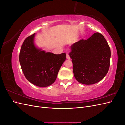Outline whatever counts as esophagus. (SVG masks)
<instances>
[{"label": "esophagus", "instance_id": "esophagus-1", "mask_svg": "<svg viewBox=\"0 0 125 125\" xmlns=\"http://www.w3.org/2000/svg\"><path fill=\"white\" fill-rule=\"evenodd\" d=\"M67 58L68 59H70L69 55L68 54V53H67Z\"/></svg>", "mask_w": 125, "mask_h": 125}]
</instances>
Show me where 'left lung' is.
<instances>
[{
  "label": "left lung",
  "mask_w": 125,
  "mask_h": 125,
  "mask_svg": "<svg viewBox=\"0 0 125 125\" xmlns=\"http://www.w3.org/2000/svg\"><path fill=\"white\" fill-rule=\"evenodd\" d=\"M71 49L73 73L79 82L93 84L105 77L110 66L111 50L103 35L94 33L74 43Z\"/></svg>",
  "instance_id": "obj_1"
}]
</instances>
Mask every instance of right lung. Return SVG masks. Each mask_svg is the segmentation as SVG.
<instances>
[{
  "mask_svg": "<svg viewBox=\"0 0 125 125\" xmlns=\"http://www.w3.org/2000/svg\"><path fill=\"white\" fill-rule=\"evenodd\" d=\"M35 33L25 39L19 54L21 69L27 80L37 86L46 87L56 80L66 54H54L37 48L34 44Z\"/></svg>",
  "mask_w": 125,
  "mask_h": 125,
  "instance_id": "right-lung-1",
  "label": "right lung"
}]
</instances>
